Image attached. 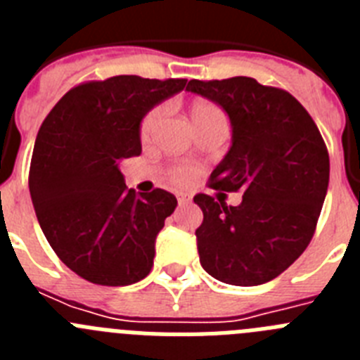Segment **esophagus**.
<instances>
[{
    "instance_id": "esophagus-1",
    "label": "esophagus",
    "mask_w": 360,
    "mask_h": 360,
    "mask_svg": "<svg viewBox=\"0 0 360 360\" xmlns=\"http://www.w3.org/2000/svg\"><path fill=\"white\" fill-rule=\"evenodd\" d=\"M191 202V196H187V195H178V203H180V205H187V203Z\"/></svg>"
}]
</instances>
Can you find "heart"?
<instances>
[{"label": "heart", "mask_w": 360, "mask_h": 360, "mask_svg": "<svg viewBox=\"0 0 360 360\" xmlns=\"http://www.w3.org/2000/svg\"><path fill=\"white\" fill-rule=\"evenodd\" d=\"M189 113L191 119H193V124H195V128L209 122V120L224 119V111L219 110L216 104L209 103V101H195V103L191 104ZM162 115H164V108H155V110H151L148 115L144 117V120H142L141 124L142 139H148L149 133L153 131V128H155L158 120L162 119ZM195 176L196 169L195 167H191V165H174V167L169 169L171 182L176 184V186H186V184H189Z\"/></svg>", "instance_id": "b5f03b06"}]
</instances>
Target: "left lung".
I'll use <instances>...</instances> for the list:
<instances>
[{
	"label": "left lung",
	"mask_w": 360,
	"mask_h": 360,
	"mask_svg": "<svg viewBox=\"0 0 360 360\" xmlns=\"http://www.w3.org/2000/svg\"><path fill=\"white\" fill-rule=\"evenodd\" d=\"M187 90L224 108L232 146L209 187L243 193L232 207L195 196L203 221L196 229L200 263L207 274L236 287L278 278L316 232L330 180V157L316 122L297 98L252 77L193 79Z\"/></svg>",
	"instance_id": "obj_1"
}]
</instances>
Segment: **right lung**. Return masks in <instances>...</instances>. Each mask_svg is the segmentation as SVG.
I'll return each instance as SVG.
<instances>
[{
    "label": "right lung",
    "mask_w": 360,
    "mask_h": 360,
    "mask_svg": "<svg viewBox=\"0 0 360 360\" xmlns=\"http://www.w3.org/2000/svg\"><path fill=\"white\" fill-rule=\"evenodd\" d=\"M186 82L139 75L82 82L41 124L28 173L32 203L53 252L86 281L126 287L151 272L155 240L176 198L128 189L119 165L141 155L146 113Z\"/></svg>",
    "instance_id": "add662e5"
}]
</instances>
